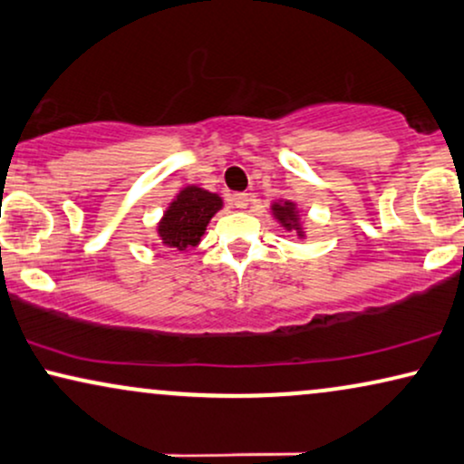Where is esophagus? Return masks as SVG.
Instances as JSON below:
<instances>
[{
	"instance_id": "34e87169",
	"label": "esophagus",
	"mask_w": 464,
	"mask_h": 464,
	"mask_svg": "<svg viewBox=\"0 0 464 464\" xmlns=\"http://www.w3.org/2000/svg\"><path fill=\"white\" fill-rule=\"evenodd\" d=\"M249 202H251V196L245 194V191H240V194L232 196V204L237 208H246V207H249Z\"/></svg>"
}]
</instances>
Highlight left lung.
Segmentation results:
<instances>
[{
    "label": "left lung",
    "instance_id": "obj_1",
    "mask_svg": "<svg viewBox=\"0 0 464 464\" xmlns=\"http://www.w3.org/2000/svg\"><path fill=\"white\" fill-rule=\"evenodd\" d=\"M270 210H273L275 219L279 221V224L284 226L285 230H296L300 238L304 237V230H303V224H300L296 204L290 202V200H279V202H275L273 207H270Z\"/></svg>",
    "mask_w": 464,
    "mask_h": 464
}]
</instances>
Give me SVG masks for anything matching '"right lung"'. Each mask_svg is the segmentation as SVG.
I'll list each match as a JSON object with an SVG mask.
<instances>
[{"instance_id":"right-lung-1","label":"right lung","mask_w":464,"mask_h":464,"mask_svg":"<svg viewBox=\"0 0 464 464\" xmlns=\"http://www.w3.org/2000/svg\"><path fill=\"white\" fill-rule=\"evenodd\" d=\"M224 207L218 194L188 185L174 196L170 207L158 224L161 243L174 251H188L200 243L213 215Z\"/></svg>"}]
</instances>
